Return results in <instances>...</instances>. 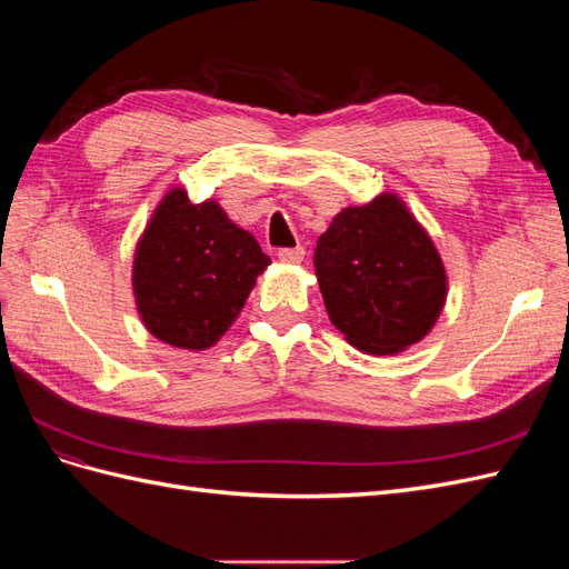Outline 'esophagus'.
Instances as JSON below:
<instances>
[{"mask_svg":"<svg viewBox=\"0 0 569 569\" xmlns=\"http://www.w3.org/2000/svg\"><path fill=\"white\" fill-rule=\"evenodd\" d=\"M278 256H280V261H284V263H301V261H303V256H306V251H303V247L280 249V251H278Z\"/></svg>","mask_w":569,"mask_h":569,"instance_id":"1","label":"esophagus"}]
</instances>
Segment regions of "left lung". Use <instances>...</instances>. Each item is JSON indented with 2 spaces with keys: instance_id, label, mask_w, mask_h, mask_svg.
<instances>
[{
  "instance_id": "8db88e82",
  "label": "left lung",
  "mask_w": 569,
  "mask_h": 569,
  "mask_svg": "<svg viewBox=\"0 0 569 569\" xmlns=\"http://www.w3.org/2000/svg\"><path fill=\"white\" fill-rule=\"evenodd\" d=\"M313 263L332 325L372 356L425 339L449 295L432 237L393 192L339 211L318 239Z\"/></svg>"
}]
</instances>
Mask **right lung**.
Here are the masks:
<instances>
[{
    "mask_svg": "<svg viewBox=\"0 0 569 569\" xmlns=\"http://www.w3.org/2000/svg\"><path fill=\"white\" fill-rule=\"evenodd\" d=\"M270 256L206 199L168 189L134 247L132 295L147 330L176 349L203 351L230 330Z\"/></svg>",
    "mask_w": 569,
    "mask_h": 569,
    "instance_id": "1",
    "label": "right lung"
}]
</instances>
